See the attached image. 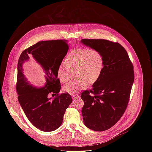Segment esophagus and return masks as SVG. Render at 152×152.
I'll list each match as a JSON object with an SVG mask.
<instances>
[{
    "instance_id": "obj_1",
    "label": "esophagus",
    "mask_w": 152,
    "mask_h": 152,
    "mask_svg": "<svg viewBox=\"0 0 152 152\" xmlns=\"http://www.w3.org/2000/svg\"><path fill=\"white\" fill-rule=\"evenodd\" d=\"M72 96L73 99H75V98H79V95L75 94H73L72 95Z\"/></svg>"
}]
</instances>
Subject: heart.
<instances>
[{
  "label": "heart",
  "instance_id": "1",
  "mask_svg": "<svg viewBox=\"0 0 152 152\" xmlns=\"http://www.w3.org/2000/svg\"><path fill=\"white\" fill-rule=\"evenodd\" d=\"M103 57L98 50L86 48L73 49L59 65L58 77L63 83L69 80V66L76 67L78 79L65 85L63 89L70 94L75 93L79 89H84L89 84H94L98 80L103 69Z\"/></svg>",
  "mask_w": 152,
  "mask_h": 152
}]
</instances>
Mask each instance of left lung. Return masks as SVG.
Segmentation results:
<instances>
[{
	"label": "left lung",
	"mask_w": 152,
	"mask_h": 152,
	"mask_svg": "<svg viewBox=\"0 0 152 152\" xmlns=\"http://www.w3.org/2000/svg\"><path fill=\"white\" fill-rule=\"evenodd\" d=\"M80 42L98 50L103 57L102 74L92 89L82 92L80 97L84 101L82 113L85 126L104 131L119 121L127 108L134 82L133 66L120 44L104 39H82Z\"/></svg>",
	"instance_id": "1"
}]
</instances>
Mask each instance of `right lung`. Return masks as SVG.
<instances>
[{
  "label": "right lung",
  "mask_w": 152,
  "mask_h": 152,
  "mask_svg": "<svg viewBox=\"0 0 152 152\" xmlns=\"http://www.w3.org/2000/svg\"><path fill=\"white\" fill-rule=\"evenodd\" d=\"M68 50L66 40L40 41L23 50L18 60V99L26 117L40 131L50 132L60 127L66 109L72 102L68 93L58 95L61 85L57 71ZM30 58L39 64L45 73L42 87L32 85L24 74V63ZM50 94L56 96L50 98Z\"/></svg>",
  "instance_id": "obj_1"
}]
</instances>
